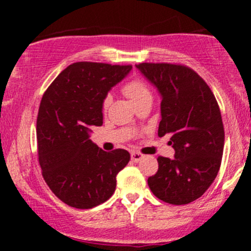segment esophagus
I'll use <instances>...</instances> for the list:
<instances>
[{
	"label": "esophagus",
	"instance_id": "esophagus-1",
	"mask_svg": "<svg viewBox=\"0 0 251 251\" xmlns=\"http://www.w3.org/2000/svg\"><path fill=\"white\" fill-rule=\"evenodd\" d=\"M143 158H144V154L140 153V152H132V153H131V159L133 160L134 163L140 162Z\"/></svg>",
	"mask_w": 251,
	"mask_h": 251
}]
</instances>
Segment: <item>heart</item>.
I'll use <instances>...</instances> for the list:
<instances>
[{
	"label": "heart",
	"mask_w": 251,
	"mask_h": 251,
	"mask_svg": "<svg viewBox=\"0 0 251 251\" xmlns=\"http://www.w3.org/2000/svg\"><path fill=\"white\" fill-rule=\"evenodd\" d=\"M123 92L126 97L131 100L134 105L139 103L140 101L145 99H151L152 94L150 91L149 86L146 85V82L144 80L139 79V77H135V79L129 80L128 82H126L123 87ZM112 103V96L111 94H106L105 98L102 99L101 108L102 112H107Z\"/></svg>",
	"instance_id": "1"
}]
</instances>
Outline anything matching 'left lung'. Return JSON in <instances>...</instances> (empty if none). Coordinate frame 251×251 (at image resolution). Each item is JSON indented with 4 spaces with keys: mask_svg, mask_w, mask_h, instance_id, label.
<instances>
[{
    "mask_svg": "<svg viewBox=\"0 0 251 251\" xmlns=\"http://www.w3.org/2000/svg\"><path fill=\"white\" fill-rule=\"evenodd\" d=\"M137 68L162 94L158 135L170 134L175 158L159 157L149 177L153 195L174 205L200 198L217 177L224 148V127L217 100L194 70L176 63L143 62Z\"/></svg>",
    "mask_w": 251,
    "mask_h": 251,
    "instance_id": "8db88e82",
    "label": "left lung"
}]
</instances>
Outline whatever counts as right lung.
Wrapping results in <instances>:
<instances>
[{"instance_id": "1", "label": "right lung", "mask_w": 251, "mask_h": 251, "mask_svg": "<svg viewBox=\"0 0 251 251\" xmlns=\"http://www.w3.org/2000/svg\"><path fill=\"white\" fill-rule=\"evenodd\" d=\"M131 68L72 63L43 93L36 119L39 163L51 192L72 208L91 209L107 201L129 162L126 150L103 151L89 132L102 125V99Z\"/></svg>"}]
</instances>
